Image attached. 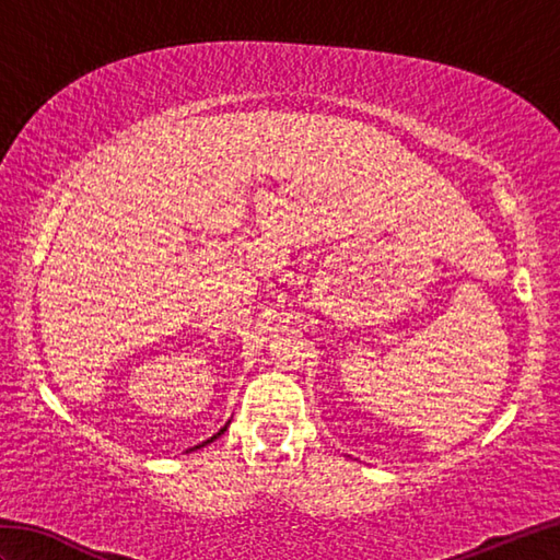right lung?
Listing matches in <instances>:
<instances>
[{
    "mask_svg": "<svg viewBox=\"0 0 560 560\" xmlns=\"http://www.w3.org/2000/svg\"><path fill=\"white\" fill-rule=\"evenodd\" d=\"M223 431H225V425H223V428H221V431H219V433H217V435H211V438H209V440H207V443H211V440H217V438H219V435H221V433H223ZM207 443H201V445H197V447H205V445H207Z\"/></svg>",
    "mask_w": 560,
    "mask_h": 560,
    "instance_id": "obj_1",
    "label": "right lung"
}]
</instances>
